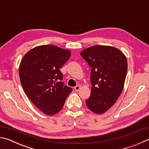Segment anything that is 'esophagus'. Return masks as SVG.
<instances>
[{"instance_id":"1","label":"esophagus","mask_w":149,"mask_h":149,"mask_svg":"<svg viewBox=\"0 0 149 149\" xmlns=\"http://www.w3.org/2000/svg\"><path fill=\"white\" fill-rule=\"evenodd\" d=\"M80 88H81V86L79 85H77L76 86H75L74 87L75 91H79L80 90Z\"/></svg>"}]
</instances>
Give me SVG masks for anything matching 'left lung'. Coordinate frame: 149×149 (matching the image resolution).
<instances>
[{"label":"left lung","mask_w":149,"mask_h":149,"mask_svg":"<svg viewBox=\"0 0 149 149\" xmlns=\"http://www.w3.org/2000/svg\"><path fill=\"white\" fill-rule=\"evenodd\" d=\"M81 56L92 68L91 94L86 104L91 111L101 115L109 109L123 90L128 70L124 54L109 45H93Z\"/></svg>","instance_id":"1"}]
</instances>
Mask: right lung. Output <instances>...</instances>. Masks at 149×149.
Listing matches in <instances>:
<instances>
[{"instance_id":"obj_1","label":"right lung","mask_w":149,"mask_h":149,"mask_svg":"<svg viewBox=\"0 0 149 149\" xmlns=\"http://www.w3.org/2000/svg\"><path fill=\"white\" fill-rule=\"evenodd\" d=\"M71 56V51L53 45L35 47L23 57L19 69L20 81L26 96L44 114L58 113L72 91L64 85L60 69Z\"/></svg>"}]
</instances>
